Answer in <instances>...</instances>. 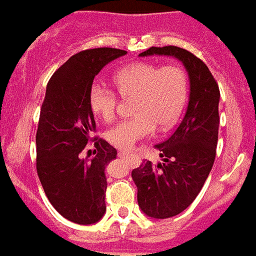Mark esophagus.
<instances>
[{
    "label": "esophagus",
    "mask_w": 256,
    "mask_h": 256,
    "mask_svg": "<svg viewBox=\"0 0 256 256\" xmlns=\"http://www.w3.org/2000/svg\"><path fill=\"white\" fill-rule=\"evenodd\" d=\"M118 156L120 158H132V163L134 167H138L139 164H140V158H138L136 155H130V154L126 152V151H120V152H118Z\"/></svg>",
    "instance_id": "obj_1"
}]
</instances>
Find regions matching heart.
Instances as JSON below:
<instances>
[{
    "label": "heart",
    "mask_w": 256,
    "mask_h": 256,
    "mask_svg": "<svg viewBox=\"0 0 256 256\" xmlns=\"http://www.w3.org/2000/svg\"><path fill=\"white\" fill-rule=\"evenodd\" d=\"M114 84L124 98H135L132 120L118 122L105 134L108 142L121 150L132 148L136 140L151 134L155 126L170 128L178 121L186 101L188 80L176 66L160 67L152 63H134L114 74ZM90 110L101 121L116 116L117 94L101 82L89 88Z\"/></svg>",
    "instance_id": "1"
}]
</instances>
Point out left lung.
<instances>
[{
	"instance_id": "1",
	"label": "left lung",
	"mask_w": 256,
	"mask_h": 256,
	"mask_svg": "<svg viewBox=\"0 0 256 256\" xmlns=\"http://www.w3.org/2000/svg\"><path fill=\"white\" fill-rule=\"evenodd\" d=\"M154 55L182 62L189 78V101L182 122L167 140L155 144L163 162L146 160L132 172L140 210L164 220L186 210L210 174L218 140L220 89L206 64L186 50L167 46L139 54Z\"/></svg>"
}]
</instances>
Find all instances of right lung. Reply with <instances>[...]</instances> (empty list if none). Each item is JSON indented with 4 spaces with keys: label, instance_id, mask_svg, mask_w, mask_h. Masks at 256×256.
<instances>
[{
    "label": "right lung",
    "instance_id": "add662e5",
    "mask_svg": "<svg viewBox=\"0 0 256 256\" xmlns=\"http://www.w3.org/2000/svg\"><path fill=\"white\" fill-rule=\"evenodd\" d=\"M126 54L109 47L81 51L56 70L46 89L36 132V171L52 206L78 225H92L105 214V168L117 158V150L104 139L94 143V158L80 156L96 128L89 88L108 63Z\"/></svg>",
    "mask_w": 256,
    "mask_h": 256
}]
</instances>
